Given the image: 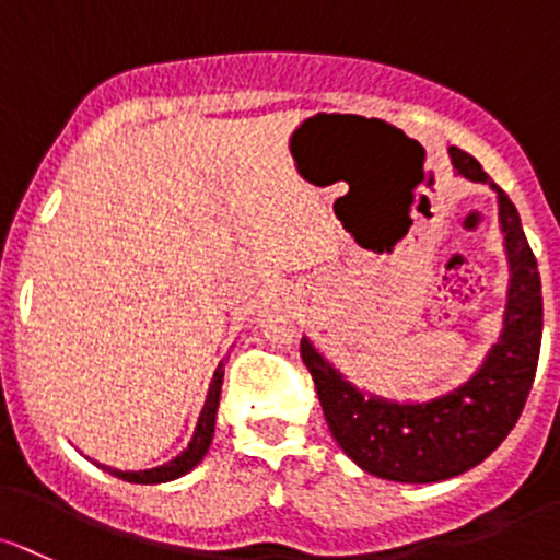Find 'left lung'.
I'll list each match as a JSON object with an SVG mask.
<instances>
[{
    "label": "left lung",
    "mask_w": 560,
    "mask_h": 560,
    "mask_svg": "<svg viewBox=\"0 0 560 560\" xmlns=\"http://www.w3.org/2000/svg\"><path fill=\"white\" fill-rule=\"evenodd\" d=\"M453 166L499 192V220L510 255V298L504 332L482 368L464 386L421 405L364 397L335 373L319 351L300 340V357L314 378L332 438L364 472L397 482L456 478L491 456L513 432L537 375L542 346V281L515 203L469 152L451 147Z\"/></svg>",
    "instance_id": "left-lung-1"
}]
</instances>
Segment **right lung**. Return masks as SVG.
Returning <instances> with one entry per match:
<instances>
[{
  "instance_id": "right-lung-1",
  "label": "right lung",
  "mask_w": 560,
  "mask_h": 560,
  "mask_svg": "<svg viewBox=\"0 0 560 560\" xmlns=\"http://www.w3.org/2000/svg\"><path fill=\"white\" fill-rule=\"evenodd\" d=\"M222 375H225V370H222V364H220V368L214 370V378H211L209 397H206V405L201 410V419H198L196 434H192L190 445H187L179 456L172 458L168 464H163V467L144 469V472H141V469L139 472H120V469H112V467H104V469H107L109 475H115V478H120L126 482H141V486H150V482H166V480L182 478L185 472H190V469L206 456V451H209V445H211V438H214L217 408H220V392H222Z\"/></svg>"
}]
</instances>
